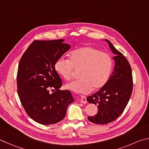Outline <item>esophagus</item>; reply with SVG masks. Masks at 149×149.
Returning <instances> with one entry per match:
<instances>
[{
	"instance_id": "esophagus-1",
	"label": "esophagus",
	"mask_w": 149,
	"mask_h": 149,
	"mask_svg": "<svg viewBox=\"0 0 149 149\" xmlns=\"http://www.w3.org/2000/svg\"><path fill=\"white\" fill-rule=\"evenodd\" d=\"M81 102L83 103V104H86L87 101H86V97L85 96H81Z\"/></svg>"
}]
</instances>
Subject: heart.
I'll list each match as a JSON object with an SVG mask.
<instances>
[{
	"label": "heart",
	"mask_w": 149,
	"mask_h": 149,
	"mask_svg": "<svg viewBox=\"0 0 149 149\" xmlns=\"http://www.w3.org/2000/svg\"><path fill=\"white\" fill-rule=\"evenodd\" d=\"M113 66L111 57L107 53L93 47H84L70 53V60L58 58L55 69L66 80L71 79L75 69L80 70L81 79L68 83L66 88L87 94L93 88L98 90L107 83Z\"/></svg>",
	"instance_id": "heart-1"
}]
</instances>
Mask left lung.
Listing matches in <instances>:
<instances>
[{"label":"left lung","instance_id":"obj_1","mask_svg":"<svg viewBox=\"0 0 149 149\" xmlns=\"http://www.w3.org/2000/svg\"><path fill=\"white\" fill-rule=\"evenodd\" d=\"M105 40L116 55L113 57L115 61L114 70L107 83L86 98L88 102L98 105V109L97 114L88 117V119L98 124H106L117 119L126 108L133 90L130 64L109 40Z\"/></svg>","mask_w":149,"mask_h":149}]
</instances>
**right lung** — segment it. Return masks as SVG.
<instances>
[{"instance_id": "obj_1", "label": "right lung", "mask_w": 149, "mask_h": 149, "mask_svg": "<svg viewBox=\"0 0 149 149\" xmlns=\"http://www.w3.org/2000/svg\"><path fill=\"white\" fill-rule=\"evenodd\" d=\"M63 42V39L35 40L19 63V98L29 117L44 125L61 121L68 105L74 102L70 91L59 90L63 83L55 69V62L71 47Z\"/></svg>"}]
</instances>
